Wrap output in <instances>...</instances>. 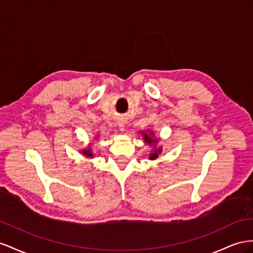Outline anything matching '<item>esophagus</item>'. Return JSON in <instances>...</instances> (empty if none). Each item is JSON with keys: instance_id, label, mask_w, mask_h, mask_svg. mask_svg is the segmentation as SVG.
Segmentation results:
<instances>
[{"instance_id": "1", "label": "esophagus", "mask_w": 253, "mask_h": 253, "mask_svg": "<svg viewBox=\"0 0 253 253\" xmlns=\"http://www.w3.org/2000/svg\"><path fill=\"white\" fill-rule=\"evenodd\" d=\"M118 124H119V127L121 128V130H123V129H124V124H125L124 121H120Z\"/></svg>"}]
</instances>
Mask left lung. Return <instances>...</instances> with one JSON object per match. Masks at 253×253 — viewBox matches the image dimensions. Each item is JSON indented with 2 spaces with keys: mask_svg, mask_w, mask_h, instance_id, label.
<instances>
[{
  "mask_svg": "<svg viewBox=\"0 0 253 253\" xmlns=\"http://www.w3.org/2000/svg\"><path fill=\"white\" fill-rule=\"evenodd\" d=\"M144 135H145V141H146V142H148V143L155 142L154 140H151V138H149V136H148L147 134H144ZM159 151H161V149H159ZM156 158H158V154H157V153H155V154H151L150 159H156Z\"/></svg>",
  "mask_w": 253,
  "mask_h": 253,
  "instance_id": "left-lung-1",
  "label": "left lung"
}]
</instances>
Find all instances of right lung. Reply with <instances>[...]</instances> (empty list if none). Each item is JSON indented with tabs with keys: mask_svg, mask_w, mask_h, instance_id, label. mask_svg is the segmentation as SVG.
<instances>
[{
	"mask_svg": "<svg viewBox=\"0 0 253 253\" xmlns=\"http://www.w3.org/2000/svg\"><path fill=\"white\" fill-rule=\"evenodd\" d=\"M84 154L86 155V156H92V153H91V151L90 150H84Z\"/></svg>",
	"mask_w": 253,
	"mask_h": 253,
	"instance_id": "obj_1",
	"label": "right lung"
}]
</instances>
